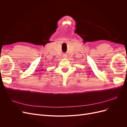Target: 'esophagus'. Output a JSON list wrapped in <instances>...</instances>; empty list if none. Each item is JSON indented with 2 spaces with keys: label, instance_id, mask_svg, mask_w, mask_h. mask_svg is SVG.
I'll return each mask as SVG.
<instances>
[{
  "label": "esophagus",
  "instance_id": "esophagus-1",
  "mask_svg": "<svg viewBox=\"0 0 127 127\" xmlns=\"http://www.w3.org/2000/svg\"><path fill=\"white\" fill-rule=\"evenodd\" d=\"M63 57H64V58H66L67 57V55H64V56H63Z\"/></svg>",
  "mask_w": 127,
  "mask_h": 127
}]
</instances>
